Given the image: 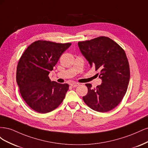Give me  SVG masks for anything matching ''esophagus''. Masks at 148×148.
Returning a JSON list of instances; mask_svg holds the SVG:
<instances>
[{
    "instance_id": "1",
    "label": "esophagus",
    "mask_w": 148,
    "mask_h": 148,
    "mask_svg": "<svg viewBox=\"0 0 148 148\" xmlns=\"http://www.w3.org/2000/svg\"><path fill=\"white\" fill-rule=\"evenodd\" d=\"M70 85H71V86H72V87H77V86H79V83H78L73 82V83H71L70 84Z\"/></svg>"
}]
</instances>
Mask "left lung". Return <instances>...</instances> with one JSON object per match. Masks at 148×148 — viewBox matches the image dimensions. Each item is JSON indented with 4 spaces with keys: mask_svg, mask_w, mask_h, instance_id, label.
Instances as JSON below:
<instances>
[{
    "mask_svg": "<svg viewBox=\"0 0 148 148\" xmlns=\"http://www.w3.org/2000/svg\"><path fill=\"white\" fill-rule=\"evenodd\" d=\"M82 54L91 68L99 71L102 83L92 88L86 84L87 95L83 97L86 104L92 110L106 112L117 107L127 91L130 77L128 60L125 51L112 39L99 36L78 42Z\"/></svg>",
    "mask_w": 148,
    "mask_h": 148,
    "instance_id": "8db88e82",
    "label": "left lung"
}]
</instances>
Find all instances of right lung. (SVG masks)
I'll use <instances>...</instances> for the list:
<instances>
[{
    "instance_id": "add662e5",
    "label": "right lung",
    "mask_w": 148,
    "mask_h": 148,
    "mask_svg": "<svg viewBox=\"0 0 148 148\" xmlns=\"http://www.w3.org/2000/svg\"><path fill=\"white\" fill-rule=\"evenodd\" d=\"M71 44L38 40L31 44L21 56L16 82L21 97L36 112H50L64 99L69 85L51 82L48 75Z\"/></svg>"
}]
</instances>
